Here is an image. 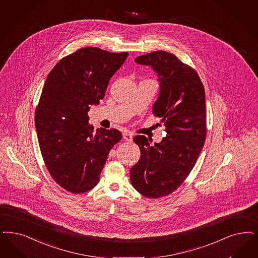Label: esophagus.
<instances>
[{
  "mask_svg": "<svg viewBox=\"0 0 258 258\" xmlns=\"http://www.w3.org/2000/svg\"><path fill=\"white\" fill-rule=\"evenodd\" d=\"M133 137H134V135L128 131H124V133H123V138H124L125 141L132 142L133 141Z\"/></svg>",
  "mask_w": 258,
  "mask_h": 258,
  "instance_id": "esophagus-1",
  "label": "esophagus"
}]
</instances>
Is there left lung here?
<instances>
[{"label":"left lung","instance_id":"obj_1","mask_svg":"<svg viewBox=\"0 0 258 258\" xmlns=\"http://www.w3.org/2000/svg\"><path fill=\"white\" fill-rule=\"evenodd\" d=\"M135 62L151 66L159 77L160 92L152 112L162 119L167 135L154 146L144 135L134 137L141 155L131 169V182L142 196L156 199L182 185L204 147V86L196 70L174 54L153 51L135 58Z\"/></svg>","mask_w":258,"mask_h":258}]
</instances>
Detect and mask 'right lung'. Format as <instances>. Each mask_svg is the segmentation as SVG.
<instances>
[{
  "instance_id": "right-lung-1",
  "label": "right lung",
  "mask_w": 258,
  "mask_h": 258,
  "mask_svg": "<svg viewBox=\"0 0 258 258\" xmlns=\"http://www.w3.org/2000/svg\"><path fill=\"white\" fill-rule=\"evenodd\" d=\"M128 53L88 46L63 57L47 75L35 110V125L45 167L54 181L78 195L99 183L115 128L93 130L89 107L98 105Z\"/></svg>"
}]
</instances>
